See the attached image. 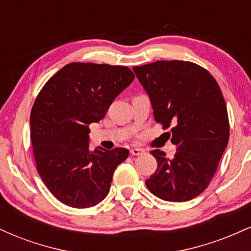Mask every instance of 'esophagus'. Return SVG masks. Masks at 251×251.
<instances>
[{"label":"esophagus","instance_id":"esophagus-1","mask_svg":"<svg viewBox=\"0 0 251 251\" xmlns=\"http://www.w3.org/2000/svg\"><path fill=\"white\" fill-rule=\"evenodd\" d=\"M131 154L132 155H142L143 153H145V151L142 149H131Z\"/></svg>","mask_w":251,"mask_h":251}]
</instances>
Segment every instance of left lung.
Wrapping results in <instances>:
<instances>
[{"mask_svg":"<svg viewBox=\"0 0 251 251\" xmlns=\"http://www.w3.org/2000/svg\"><path fill=\"white\" fill-rule=\"evenodd\" d=\"M148 93L154 120L171 128L174 159L153 150L157 170L146 186L158 198L186 201L208 188L229 140L223 94L214 76L188 61H155L133 67ZM170 135V133H169Z\"/></svg>","mask_w":251,"mask_h":251,"instance_id":"8db88e82","label":"left lung"}]
</instances>
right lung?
Wrapping results in <instances>:
<instances>
[{"instance_id":"add662e5","label":"right lung","mask_w":251,"mask_h":251,"mask_svg":"<svg viewBox=\"0 0 251 251\" xmlns=\"http://www.w3.org/2000/svg\"><path fill=\"white\" fill-rule=\"evenodd\" d=\"M134 74L124 66L72 62L48 80L30 113L36 170L61 203L97 205L111 188L128 150H89V124L99 123Z\"/></svg>"}]
</instances>
